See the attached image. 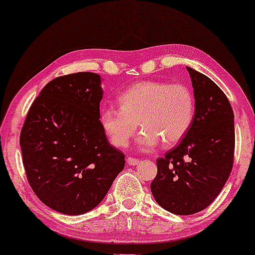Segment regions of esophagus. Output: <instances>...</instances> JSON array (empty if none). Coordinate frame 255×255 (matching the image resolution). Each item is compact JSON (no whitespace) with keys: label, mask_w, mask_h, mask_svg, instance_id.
I'll list each match as a JSON object with an SVG mask.
<instances>
[{"label":"esophagus","mask_w":255,"mask_h":255,"mask_svg":"<svg viewBox=\"0 0 255 255\" xmlns=\"http://www.w3.org/2000/svg\"><path fill=\"white\" fill-rule=\"evenodd\" d=\"M127 163L128 165L133 166V165H137L140 163V160L137 159V158H133V157H128L127 158Z\"/></svg>","instance_id":"1"}]
</instances>
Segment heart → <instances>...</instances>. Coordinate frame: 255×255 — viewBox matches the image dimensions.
Returning a JSON list of instances; mask_svg holds the SVG:
<instances>
[{
	"mask_svg": "<svg viewBox=\"0 0 255 255\" xmlns=\"http://www.w3.org/2000/svg\"><path fill=\"white\" fill-rule=\"evenodd\" d=\"M120 109L105 108L101 125L111 144L124 148L135 134L142 131L137 147L151 150L162 141L175 145L188 133L195 116V97L188 86L164 81H141L124 91L118 98Z\"/></svg>",
	"mask_w": 255,
	"mask_h": 255,
	"instance_id": "obj_1",
	"label": "heart"
}]
</instances>
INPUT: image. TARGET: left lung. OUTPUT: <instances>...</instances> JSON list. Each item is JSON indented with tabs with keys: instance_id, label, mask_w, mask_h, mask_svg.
Instances as JSON below:
<instances>
[{
	"instance_id": "8db88e82",
	"label": "left lung",
	"mask_w": 255,
	"mask_h": 255,
	"mask_svg": "<svg viewBox=\"0 0 255 255\" xmlns=\"http://www.w3.org/2000/svg\"><path fill=\"white\" fill-rule=\"evenodd\" d=\"M195 97V116L176 147L158 158L151 192L163 209L188 216L218 197L230 176L235 151L233 108L210 78L187 67Z\"/></svg>"
}]
</instances>
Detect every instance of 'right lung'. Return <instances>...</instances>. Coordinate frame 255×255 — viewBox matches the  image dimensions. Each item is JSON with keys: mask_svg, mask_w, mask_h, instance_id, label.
Returning a JSON list of instances; mask_svg holds the SVG:
<instances>
[{"mask_svg": "<svg viewBox=\"0 0 255 255\" xmlns=\"http://www.w3.org/2000/svg\"><path fill=\"white\" fill-rule=\"evenodd\" d=\"M101 75L79 72L55 78L32 103L20 133L31 188L46 206L81 215L103 200L125 168L101 125Z\"/></svg>", "mask_w": 255, "mask_h": 255, "instance_id": "right-lung-1", "label": "right lung"}]
</instances>
